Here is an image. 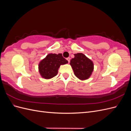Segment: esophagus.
Returning a JSON list of instances; mask_svg holds the SVG:
<instances>
[{
    "label": "esophagus",
    "instance_id": "34e87169",
    "mask_svg": "<svg viewBox=\"0 0 131 131\" xmlns=\"http://www.w3.org/2000/svg\"><path fill=\"white\" fill-rule=\"evenodd\" d=\"M67 61H68V62L69 63L70 62V57H68L67 58Z\"/></svg>",
    "mask_w": 131,
    "mask_h": 131
}]
</instances>
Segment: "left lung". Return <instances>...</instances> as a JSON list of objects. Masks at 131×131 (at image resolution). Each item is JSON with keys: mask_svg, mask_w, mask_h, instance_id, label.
<instances>
[{"mask_svg": "<svg viewBox=\"0 0 131 131\" xmlns=\"http://www.w3.org/2000/svg\"><path fill=\"white\" fill-rule=\"evenodd\" d=\"M74 56L71 59L70 64L75 75L82 80L89 79L93 70L92 61L81 53L74 54Z\"/></svg>", "mask_w": 131, "mask_h": 131, "instance_id": "8db88e82", "label": "left lung"}]
</instances>
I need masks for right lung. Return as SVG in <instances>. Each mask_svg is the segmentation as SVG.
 <instances>
[{
  "label": "right lung",
  "mask_w": 131,
  "mask_h": 131,
  "mask_svg": "<svg viewBox=\"0 0 131 131\" xmlns=\"http://www.w3.org/2000/svg\"><path fill=\"white\" fill-rule=\"evenodd\" d=\"M67 63H68V61L62 56V53L49 54L39 63V73L43 78L51 79L57 75L61 65Z\"/></svg>",
  "instance_id": "right-lung-1"
}]
</instances>
